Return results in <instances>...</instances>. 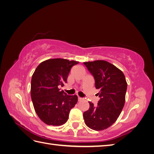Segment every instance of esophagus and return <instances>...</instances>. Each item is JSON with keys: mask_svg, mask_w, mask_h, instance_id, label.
<instances>
[{"mask_svg": "<svg viewBox=\"0 0 154 154\" xmlns=\"http://www.w3.org/2000/svg\"><path fill=\"white\" fill-rule=\"evenodd\" d=\"M83 99L82 98V97H78V101H82Z\"/></svg>", "mask_w": 154, "mask_h": 154, "instance_id": "1", "label": "esophagus"}]
</instances>
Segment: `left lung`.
I'll return each mask as SVG.
<instances>
[{"mask_svg": "<svg viewBox=\"0 0 154 154\" xmlns=\"http://www.w3.org/2000/svg\"><path fill=\"white\" fill-rule=\"evenodd\" d=\"M95 80L100 100L97 106L89 102V109L83 114L88 128L99 131L114 124L125 102L127 83L123 72L105 60L83 62Z\"/></svg>", "mask_w": 154, "mask_h": 154, "instance_id": "1", "label": "left lung"}]
</instances>
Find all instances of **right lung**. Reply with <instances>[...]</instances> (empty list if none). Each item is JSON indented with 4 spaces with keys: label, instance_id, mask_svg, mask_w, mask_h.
Segmentation results:
<instances>
[{
    "label": "right lung",
    "instance_id": "1",
    "mask_svg": "<svg viewBox=\"0 0 154 154\" xmlns=\"http://www.w3.org/2000/svg\"><path fill=\"white\" fill-rule=\"evenodd\" d=\"M79 62L63 58L49 59L40 63L32 74L31 96L36 114L48 125L60 126L67 122L70 110L78 101L76 95L60 91L71 67Z\"/></svg>",
    "mask_w": 154,
    "mask_h": 154
}]
</instances>
